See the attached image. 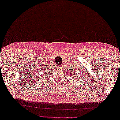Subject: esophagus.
Listing matches in <instances>:
<instances>
[{
	"mask_svg": "<svg viewBox=\"0 0 120 120\" xmlns=\"http://www.w3.org/2000/svg\"><path fill=\"white\" fill-rule=\"evenodd\" d=\"M59 68H62V66H59Z\"/></svg>",
	"mask_w": 120,
	"mask_h": 120,
	"instance_id": "esophagus-1",
	"label": "esophagus"
}]
</instances>
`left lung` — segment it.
Instances as JSON below:
<instances>
[{
  "label": "left lung",
  "mask_w": 120,
  "mask_h": 120,
  "mask_svg": "<svg viewBox=\"0 0 120 120\" xmlns=\"http://www.w3.org/2000/svg\"><path fill=\"white\" fill-rule=\"evenodd\" d=\"M70 74L72 78H73V79H75V80H79V79H83V77H82V76H80V75L78 76H76V73L75 71H73V70H71L70 71ZM82 76V75H81Z\"/></svg>",
  "instance_id": "obj_1"
}]
</instances>
